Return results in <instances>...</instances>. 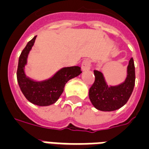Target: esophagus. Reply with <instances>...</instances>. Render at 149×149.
<instances>
[{
	"instance_id": "34e87169",
	"label": "esophagus",
	"mask_w": 149,
	"mask_h": 149,
	"mask_svg": "<svg viewBox=\"0 0 149 149\" xmlns=\"http://www.w3.org/2000/svg\"><path fill=\"white\" fill-rule=\"evenodd\" d=\"M91 68V61L88 59L84 60L81 63V70H88Z\"/></svg>"
}]
</instances>
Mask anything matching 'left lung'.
<instances>
[{"mask_svg": "<svg viewBox=\"0 0 149 149\" xmlns=\"http://www.w3.org/2000/svg\"><path fill=\"white\" fill-rule=\"evenodd\" d=\"M95 81L89 88V97L95 108L111 111L122 108L131 96L135 85V67L133 58L129 61L126 81L118 86H108L102 73L94 70Z\"/></svg>", "mask_w": 149, "mask_h": 149, "instance_id": "left-lung-1", "label": "left lung"}]
</instances>
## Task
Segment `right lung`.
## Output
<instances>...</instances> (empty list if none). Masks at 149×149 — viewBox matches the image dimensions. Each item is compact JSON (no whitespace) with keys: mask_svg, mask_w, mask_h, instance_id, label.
<instances>
[{"mask_svg":"<svg viewBox=\"0 0 149 149\" xmlns=\"http://www.w3.org/2000/svg\"><path fill=\"white\" fill-rule=\"evenodd\" d=\"M36 37L28 42L21 52L17 68V81L21 91L30 102L38 106H49L57 101L63 92L66 83L79 75L81 70L79 66L62 68L52 79L41 82H36L26 78L23 68Z\"/></svg>","mask_w":149,"mask_h":149,"instance_id":"add662e5","label":"right lung"}]
</instances>
